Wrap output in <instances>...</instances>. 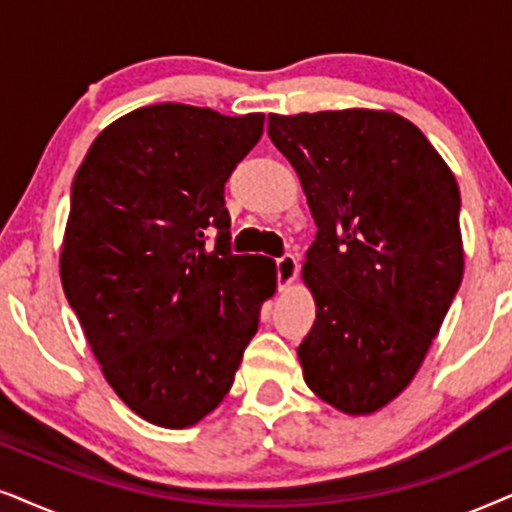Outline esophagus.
<instances>
[{
	"instance_id": "obj_1",
	"label": "esophagus",
	"mask_w": 512,
	"mask_h": 512,
	"mask_svg": "<svg viewBox=\"0 0 512 512\" xmlns=\"http://www.w3.org/2000/svg\"><path fill=\"white\" fill-rule=\"evenodd\" d=\"M297 276V260L295 255H283L276 260V278H278V290H286Z\"/></svg>"
}]
</instances>
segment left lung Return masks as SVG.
<instances>
[{"label": "left lung", "mask_w": 512, "mask_h": 512, "mask_svg": "<svg viewBox=\"0 0 512 512\" xmlns=\"http://www.w3.org/2000/svg\"><path fill=\"white\" fill-rule=\"evenodd\" d=\"M319 231L302 276L316 321L304 380L345 413L411 383L461 288V191L416 125L387 111L269 115Z\"/></svg>", "instance_id": "obj_1"}]
</instances>
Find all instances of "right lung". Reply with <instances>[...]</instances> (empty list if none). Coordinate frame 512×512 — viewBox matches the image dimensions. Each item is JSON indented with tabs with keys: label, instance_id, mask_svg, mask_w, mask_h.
<instances>
[{
	"label": "right lung",
	"instance_id": "right-lung-1",
	"mask_svg": "<svg viewBox=\"0 0 512 512\" xmlns=\"http://www.w3.org/2000/svg\"><path fill=\"white\" fill-rule=\"evenodd\" d=\"M262 132V113L158 103L103 129L73 179L63 290L106 380L148 423L189 428L217 409L276 288L274 262L231 252L224 208Z\"/></svg>",
	"mask_w": 512,
	"mask_h": 512
}]
</instances>
